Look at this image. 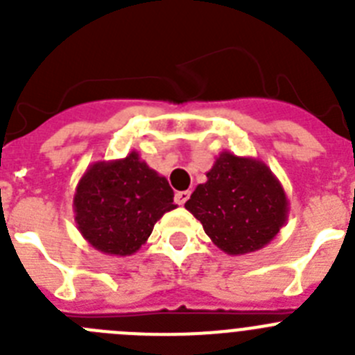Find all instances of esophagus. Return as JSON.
Here are the masks:
<instances>
[{"mask_svg": "<svg viewBox=\"0 0 355 355\" xmlns=\"http://www.w3.org/2000/svg\"><path fill=\"white\" fill-rule=\"evenodd\" d=\"M175 202H178V205L180 206H183L184 202H187L188 199H190V192H188V190H183V192H175Z\"/></svg>", "mask_w": 355, "mask_h": 355, "instance_id": "esophagus-1", "label": "esophagus"}]
</instances>
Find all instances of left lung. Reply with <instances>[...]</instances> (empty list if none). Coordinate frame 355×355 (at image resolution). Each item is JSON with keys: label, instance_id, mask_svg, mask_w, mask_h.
Returning a JSON list of instances; mask_svg holds the SVG:
<instances>
[{"label": "left lung", "instance_id": "1", "mask_svg": "<svg viewBox=\"0 0 355 355\" xmlns=\"http://www.w3.org/2000/svg\"><path fill=\"white\" fill-rule=\"evenodd\" d=\"M206 178L208 181L197 184L184 208L225 254L256 252L286 224V192L261 159L224 150Z\"/></svg>", "mask_w": 355, "mask_h": 355}]
</instances>
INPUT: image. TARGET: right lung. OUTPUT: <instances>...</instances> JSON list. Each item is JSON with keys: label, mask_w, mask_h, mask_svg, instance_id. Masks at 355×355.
I'll use <instances>...</instances> for the list:
<instances>
[{"label": "right lung", "mask_w": 355, "mask_h": 355, "mask_svg": "<svg viewBox=\"0 0 355 355\" xmlns=\"http://www.w3.org/2000/svg\"><path fill=\"white\" fill-rule=\"evenodd\" d=\"M174 205L168 181L137 150L126 158L92 163L74 192L72 209L81 236L108 256H131Z\"/></svg>", "instance_id": "add662e5"}]
</instances>
